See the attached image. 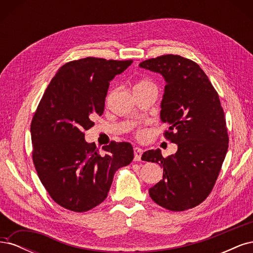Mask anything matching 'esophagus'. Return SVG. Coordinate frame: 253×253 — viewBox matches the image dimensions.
<instances>
[{
  "mask_svg": "<svg viewBox=\"0 0 253 253\" xmlns=\"http://www.w3.org/2000/svg\"><path fill=\"white\" fill-rule=\"evenodd\" d=\"M142 153H143V150H142V149H140V148H138V147L134 148V159H135V162H140Z\"/></svg>",
  "mask_w": 253,
  "mask_h": 253,
  "instance_id": "1",
  "label": "esophagus"
}]
</instances>
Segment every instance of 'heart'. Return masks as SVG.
I'll use <instances>...</instances> for the list:
<instances>
[{
    "mask_svg": "<svg viewBox=\"0 0 253 253\" xmlns=\"http://www.w3.org/2000/svg\"><path fill=\"white\" fill-rule=\"evenodd\" d=\"M140 84H151L150 82H141ZM138 136L140 137V138H143V137L145 136V131L144 129H140V131L138 132Z\"/></svg>",
    "mask_w": 253,
    "mask_h": 253,
    "instance_id": "b5f03b06",
    "label": "heart"
}]
</instances>
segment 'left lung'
<instances>
[{
	"mask_svg": "<svg viewBox=\"0 0 253 253\" xmlns=\"http://www.w3.org/2000/svg\"><path fill=\"white\" fill-rule=\"evenodd\" d=\"M139 67L160 74L166 81L160 120L167 138L177 144L164 158L159 149L141 159L164 168L163 179L149 190L157 205L183 211L203 203L215 183L228 150L223 108L209 78L193 61L177 55L145 60Z\"/></svg>",
	"mask_w": 253,
	"mask_h": 253,
	"instance_id": "left-lung-1",
	"label": "left lung"
}]
</instances>
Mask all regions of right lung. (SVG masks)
<instances>
[{
	"instance_id": "1",
	"label": "right lung",
	"mask_w": 253,
	"mask_h": 253,
	"mask_svg": "<svg viewBox=\"0 0 253 253\" xmlns=\"http://www.w3.org/2000/svg\"><path fill=\"white\" fill-rule=\"evenodd\" d=\"M132 60L87 57L61 66L45 89L30 126L33 160L44 188L58 205L85 212L101 204L114 175L132 163L128 142H111L103 154L84 131L101 116L110 82Z\"/></svg>"
}]
</instances>
